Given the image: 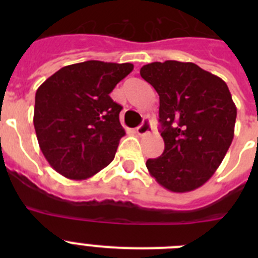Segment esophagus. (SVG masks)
Returning <instances> with one entry per match:
<instances>
[{"mask_svg":"<svg viewBox=\"0 0 258 258\" xmlns=\"http://www.w3.org/2000/svg\"><path fill=\"white\" fill-rule=\"evenodd\" d=\"M137 134L138 136H145V134H149L151 132V124H150L149 120H143L142 124L137 127Z\"/></svg>","mask_w":258,"mask_h":258,"instance_id":"esophagus-1","label":"esophagus"}]
</instances>
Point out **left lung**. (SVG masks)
I'll return each instance as SVG.
<instances>
[{"mask_svg": "<svg viewBox=\"0 0 258 258\" xmlns=\"http://www.w3.org/2000/svg\"><path fill=\"white\" fill-rule=\"evenodd\" d=\"M141 76L159 94L164 152L150 174L166 190L188 192L217 170L234 138L236 106L226 83L195 63L154 61Z\"/></svg>", "mask_w": 258, "mask_h": 258, "instance_id": "left-lung-1", "label": "left lung"}]
</instances>
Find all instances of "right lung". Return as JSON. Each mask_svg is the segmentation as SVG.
<instances>
[{"label":"right lung","instance_id":"1","mask_svg":"<svg viewBox=\"0 0 258 258\" xmlns=\"http://www.w3.org/2000/svg\"><path fill=\"white\" fill-rule=\"evenodd\" d=\"M133 68L132 63L86 60L60 68L37 89L38 145L66 178L86 179L113 160L125 131L118 120L122 107L109 94Z\"/></svg>","mask_w":258,"mask_h":258}]
</instances>
